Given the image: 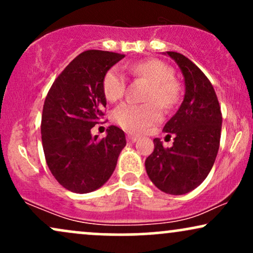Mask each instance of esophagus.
Segmentation results:
<instances>
[{
	"instance_id": "1",
	"label": "esophagus",
	"mask_w": 253,
	"mask_h": 253,
	"mask_svg": "<svg viewBox=\"0 0 253 253\" xmlns=\"http://www.w3.org/2000/svg\"><path fill=\"white\" fill-rule=\"evenodd\" d=\"M138 136H136V135H132V134H128V135H127V140H128V141H130V143H135V141L136 140H138Z\"/></svg>"
}]
</instances>
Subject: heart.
I'll use <instances>...</instances> for the list:
<instances>
[{
	"mask_svg": "<svg viewBox=\"0 0 253 253\" xmlns=\"http://www.w3.org/2000/svg\"><path fill=\"white\" fill-rule=\"evenodd\" d=\"M135 76L151 83L146 95L147 103L124 102L114 110V120L130 133H141L162 119L161 107L173 109L181 101V86L173 78V70L159 59H147L126 66ZM126 90V76L119 66H113L103 78V91L109 101H118Z\"/></svg>",
	"mask_w": 253,
	"mask_h": 253,
	"instance_id": "1",
	"label": "heart"
}]
</instances>
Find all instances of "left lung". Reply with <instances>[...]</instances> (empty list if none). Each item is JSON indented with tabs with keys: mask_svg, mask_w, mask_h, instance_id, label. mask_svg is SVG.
Returning a JSON list of instances; mask_svg holds the SVG:
<instances>
[{
	"mask_svg": "<svg viewBox=\"0 0 253 253\" xmlns=\"http://www.w3.org/2000/svg\"><path fill=\"white\" fill-rule=\"evenodd\" d=\"M168 54L178 64L184 76V100L163 128L168 135L175 134L172 147H164L156 138L155 150L145 161V168L158 189L183 195L205 181L215 162L222 115L207 76L183 54L172 51Z\"/></svg>",
	"mask_w": 253,
	"mask_h": 253,
	"instance_id": "left-lung-1",
	"label": "left lung"
}]
</instances>
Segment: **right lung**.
Wrapping results in <instances>:
<instances>
[{"mask_svg": "<svg viewBox=\"0 0 253 253\" xmlns=\"http://www.w3.org/2000/svg\"><path fill=\"white\" fill-rule=\"evenodd\" d=\"M125 54L88 50L54 80L45 98L42 140L46 163L65 189L85 194L109 179L126 146L123 129L109 126L104 138L90 129L104 117L103 78Z\"/></svg>", "mask_w": 253, "mask_h": 253, "instance_id": "obj_1", "label": "right lung"}]
</instances>
